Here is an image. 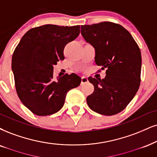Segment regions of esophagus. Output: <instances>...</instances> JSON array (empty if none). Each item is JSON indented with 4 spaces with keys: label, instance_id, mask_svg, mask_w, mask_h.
<instances>
[{
    "label": "esophagus",
    "instance_id": "34e87169",
    "mask_svg": "<svg viewBox=\"0 0 157 157\" xmlns=\"http://www.w3.org/2000/svg\"><path fill=\"white\" fill-rule=\"evenodd\" d=\"M88 82V78H86V77H82V82H81V84H84L85 83H86Z\"/></svg>",
    "mask_w": 157,
    "mask_h": 157
}]
</instances>
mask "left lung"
I'll return each instance as SVG.
<instances>
[{
    "label": "left lung",
    "instance_id": "left-lung-1",
    "mask_svg": "<svg viewBox=\"0 0 157 157\" xmlns=\"http://www.w3.org/2000/svg\"><path fill=\"white\" fill-rule=\"evenodd\" d=\"M81 33L95 49V63L106 69L105 78L102 80L88 78L94 87L93 93L86 98L89 107L102 115L119 113L140 86V48L124 27L113 22L82 25Z\"/></svg>",
    "mask_w": 157,
    "mask_h": 157
}]
</instances>
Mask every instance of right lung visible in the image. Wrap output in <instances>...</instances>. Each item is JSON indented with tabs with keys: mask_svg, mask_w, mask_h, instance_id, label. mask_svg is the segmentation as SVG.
<instances>
[{
	"mask_svg": "<svg viewBox=\"0 0 157 157\" xmlns=\"http://www.w3.org/2000/svg\"><path fill=\"white\" fill-rule=\"evenodd\" d=\"M80 33V25H44L22 36L13 53L11 68L21 101L37 116H49L63 108L66 94L78 86L75 73L55 78L53 65L63 60L64 48Z\"/></svg>",
	"mask_w": 157,
	"mask_h": 157,
	"instance_id": "right-lung-1",
	"label": "right lung"
}]
</instances>
